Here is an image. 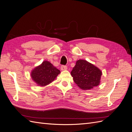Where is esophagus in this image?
Listing matches in <instances>:
<instances>
[{
  "label": "esophagus",
  "instance_id": "1",
  "mask_svg": "<svg viewBox=\"0 0 132 132\" xmlns=\"http://www.w3.org/2000/svg\"><path fill=\"white\" fill-rule=\"evenodd\" d=\"M67 69V67L65 65H62L61 66V70L62 71H64V70H66Z\"/></svg>",
  "mask_w": 132,
  "mask_h": 132
}]
</instances>
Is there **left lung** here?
<instances>
[{"instance_id": "8db88e82", "label": "left lung", "mask_w": 132, "mask_h": 132, "mask_svg": "<svg viewBox=\"0 0 132 132\" xmlns=\"http://www.w3.org/2000/svg\"><path fill=\"white\" fill-rule=\"evenodd\" d=\"M71 75L74 82L81 89L87 90L99 85L102 71L87 61L79 60L73 67Z\"/></svg>"}]
</instances>
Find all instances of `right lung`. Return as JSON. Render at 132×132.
<instances>
[{"label":"right lung","instance_id":"1","mask_svg":"<svg viewBox=\"0 0 132 132\" xmlns=\"http://www.w3.org/2000/svg\"><path fill=\"white\" fill-rule=\"evenodd\" d=\"M60 73V71L47 61H44L32 70V79L39 86H45L51 83Z\"/></svg>","mask_w":132,"mask_h":132}]
</instances>
